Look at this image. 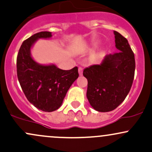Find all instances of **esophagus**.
<instances>
[{"mask_svg":"<svg viewBox=\"0 0 152 152\" xmlns=\"http://www.w3.org/2000/svg\"><path fill=\"white\" fill-rule=\"evenodd\" d=\"M78 74L80 76H82V74H83V69L81 67L78 68Z\"/></svg>","mask_w":152,"mask_h":152,"instance_id":"34e87169","label":"esophagus"}]
</instances>
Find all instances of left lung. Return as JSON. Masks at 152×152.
Instances as JSON below:
<instances>
[{"label": "left lung", "mask_w": 152, "mask_h": 152, "mask_svg": "<svg viewBox=\"0 0 152 152\" xmlns=\"http://www.w3.org/2000/svg\"><path fill=\"white\" fill-rule=\"evenodd\" d=\"M118 53L106 55L100 65L83 70L88 80L86 97L96 111L108 112L118 107L131 89L135 71L134 54L126 38L114 31Z\"/></svg>", "instance_id": "1"}]
</instances>
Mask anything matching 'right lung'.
Wrapping results in <instances>:
<instances>
[{"label":"right lung","mask_w":152,"mask_h":152,"mask_svg":"<svg viewBox=\"0 0 152 152\" xmlns=\"http://www.w3.org/2000/svg\"><path fill=\"white\" fill-rule=\"evenodd\" d=\"M51 32L42 31L23 42L17 56V76L23 91L35 107L46 112L62 105L66 94L78 77V68L62 70L55 64H41L31 56L38 39H49Z\"/></svg>","instance_id":"1"}]
</instances>
